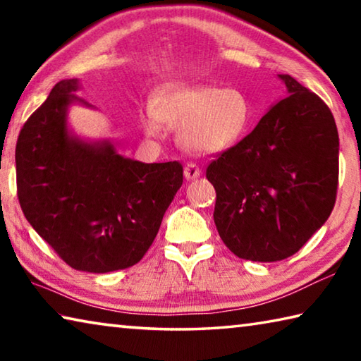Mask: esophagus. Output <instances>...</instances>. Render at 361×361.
Listing matches in <instances>:
<instances>
[{"mask_svg":"<svg viewBox=\"0 0 361 361\" xmlns=\"http://www.w3.org/2000/svg\"><path fill=\"white\" fill-rule=\"evenodd\" d=\"M200 169L195 166V164H192V162H189V164H186L185 166V178L186 180H195V178H199L200 176Z\"/></svg>","mask_w":361,"mask_h":361,"instance_id":"obj_1","label":"esophagus"}]
</instances>
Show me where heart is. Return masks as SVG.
Wrapping results in <instances>:
<instances>
[{"instance_id": "1", "label": "heart", "mask_w": 361, "mask_h": 361, "mask_svg": "<svg viewBox=\"0 0 361 361\" xmlns=\"http://www.w3.org/2000/svg\"><path fill=\"white\" fill-rule=\"evenodd\" d=\"M161 122L180 129L183 148L195 154H219L247 135L252 124V105L237 89L181 82L161 87L146 113L143 127L148 135H159Z\"/></svg>"}]
</instances>
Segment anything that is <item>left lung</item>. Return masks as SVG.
<instances>
[{
    "label": "left lung",
    "mask_w": 361,
    "mask_h": 361,
    "mask_svg": "<svg viewBox=\"0 0 361 361\" xmlns=\"http://www.w3.org/2000/svg\"><path fill=\"white\" fill-rule=\"evenodd\" d=\"M279 78L290 95L207 167L219 237L235 256L259 262L295 255L331 215L338 191L331 111L295 78Z\"/></svg>",
    "instance_id": "8db88e82"
}]
</instances>
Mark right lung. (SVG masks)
Listing matches in <instances>:
<instances>
[{
  "mask_svg": "<svg viewBox=\"0 0 361 361\" xmlns=\"http://www.w3.org/2000/svg\"><path fill=\"white\" fill-rule=\"evenodd\" d=\"M78 79L54 85L23 124L16 146L17 195L32 228L76 271L105 274L143 258L183 185L180 162L143 164L109 140L68 129Z\"/></svg>",
  "mask_w": 361,
  "mask_h": 361,
  "instance_id": "add662e5",
  "label": "right lung"
}]
</instances>
